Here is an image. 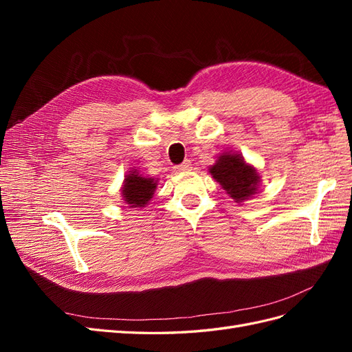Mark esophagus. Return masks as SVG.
I'll list each match as a JSON object with an SVG mask.
<instances>
[{"label": "esophagus", "instance_id": "esophagus-1", "mask_svg": "<svg viewBox=\"0 0 352 352\" xmlns=\"http://www.w3.org/2000/svg\"><path fill=\"white\" fill-rule=\"evenodd\" d=\"M190 166H192V164H190L189 160H185V162H184L182 164L176 166L175 168L177 170V172H188V170H190Z\"/></svg>", "mask_w": 352, "mask_h": 352}]
</instances>
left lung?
<instances>
[{"label": "left lung", "instance_id": "8db88e82", "mask_svg": "<svg viewBox=\"0 0 352 352\" xmlns=\"http://www.w3.org/2000/svg\"><path fill=\"white\" fill-rule=\"evenodd\" d=\"M208 173L238 204L258 192L261 180L258 170L245 162V158L238 153H221L216 163L208 167Z\"/></svg>", "mask_w": 352, "mask_h": 352}]
</instances>
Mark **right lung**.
<instances>
[{"mask_svg":"<svg viewBox=\"0 0 352 352\" xmlns=\"http://www.w3.org/2000/svg\"><path fill=\"white\" fill-rule=\"evenodd\" d=\"M158 185L157 177L144 176L136 168H132L124 176L122 185V198L129 208H142L154 197Z\"/></svg>","mask_w":352,"mask_h":352,"instance_id":"add662e5","label":"right lung"}]
</instances>
